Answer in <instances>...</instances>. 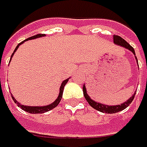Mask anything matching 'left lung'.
<instances>
[{"label":"left lung","instance_id":"obj_1","mask_svg":"<svg viewBox=\"0 0 147 147\" xmlns=\"http://www.w3.org/2000/svg\"><path fill=\"white\" fill-rule=\"evenodd\" d=\"M113 42L116 44V45H118L120 46H122L124 48L127 49L130 51H131L134 55H135V50L134 49L132 48L128 43L127 41L125 40L124 39H122L121 37L118 36V35H116L114 34L113 35ZM137 60V59H136ZM83 91H84V98L87 100V102L89 103V105L93 107L94 109L98 110L99 112H102V113H118V112H121L122 110H124L125 108H127V107L131 104V102H132V100L134 99V97H135V94L132 95L130 98L125 102L124 103H122L121 105H116V106H108V105H104V104H102V103H99V102H94L93 100L90 98V97L87 94V92H86V88L84 85L83 87Z\"/></svg>","mask_w":147,"mask_h":147}]
</instances>
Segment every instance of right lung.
<instances>
[{"instance_id": "1", "label": "right lung", "mask_w": 147, "mask_h": 147, "mask_svg": "<svg viewBox=\"0 0 147 147\" xmlns=\"http://www.w3.org/2000/svg\"><path fill=\"white\" fill-rule=\"evenodd\" d=\"M45 34H36V35H34L32 37H30V38H28V39H26V41L28 40H32V39H36V38H39V37H42V36H45ZM23 41V42H24ZM23 42H21V43H20L18 44V45L16 46V48L15 49V50H14V52H13V54L11 55V57L13 56L14 55V53L16 51V49H18L19 45H21ZM11 61V60H10ZM68 80H69V78L68 79H66V80H64L63 82L62 83V84L60 86V89H59V97H58V98L55 100V102H53V103H51V104H49L48 106H44V107H29V106H24V105H21L20 103H19L15 99V98L11 95V98L12 99L14 100V102L18 105L22 110H24V111H26L27 113H46V112H48L49 110H51V109H53V108H55V107H57L59 105V102H60V100L62 98V96H63V88H64V86L65 84L68 83Z\"/></svg>"}]
</instances>
